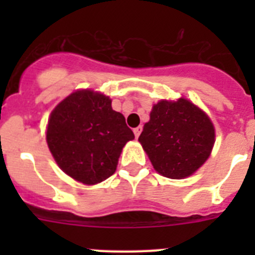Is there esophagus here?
<instances>
[{"label":"esophagus","mask_w":255,"mask_h":255,"mask_svg":"<svg viewBox=\"0 0 255 255\" xmlns=\"http://www.w3.org/2000/svg\"><path fill=\"white\" fill-rule=\"evenodd\" d=\"M141 132V126H138V128H135L134 129V134H135V138H139V135Z\"/></svg>","instance_id":"esophagus-1"}]
</instances>
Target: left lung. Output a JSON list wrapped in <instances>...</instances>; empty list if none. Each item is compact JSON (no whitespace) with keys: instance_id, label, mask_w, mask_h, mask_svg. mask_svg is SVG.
<instances>
[{"instance_id":"1","label":"left lung","mask_w":255,"mask_h":255,"mask_svg":"<svg viewBox=\"0 0 255 255\" xmlns=\"http://www.w3.org/2000/svg\"><path fill=\"white\" fill-rule=\"evenodd\" d=\"M215 128L198 106L185 98L153 106L139 141L153 167L168 179H185L208 159Z\"/></svg>"}]
</instances>
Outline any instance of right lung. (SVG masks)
<instances>
[{
  "label": "right lung",
  "instance_id": "1",
  "mask_svg": "<svg viewBox=\"0 0 255 255\" xmlns=\"http://www.w3.org/2000/svg\"><path fill=\"white\" fill-rule=\"evenodd\" d=\"M110 97L91 89L76 91L51 112L47 144L58 167L85 185L114 175L123 148L134 139Z\"/></svg>",
  "mask_w": 255,
  "mask_h": 255
}]
</instances>
